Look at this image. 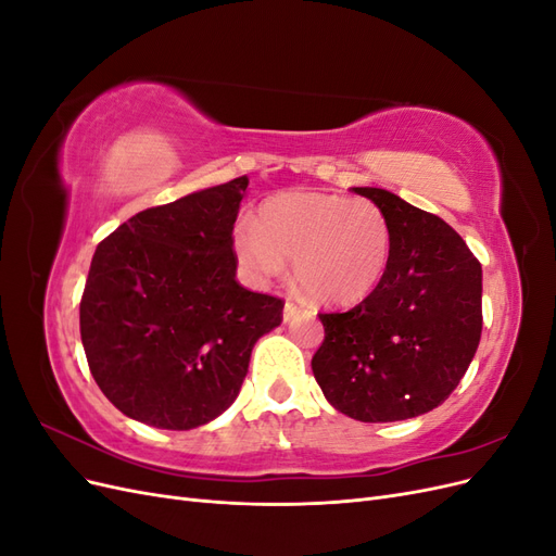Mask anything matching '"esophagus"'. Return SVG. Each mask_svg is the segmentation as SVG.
Wrapping results in <instances>:
<instances>
[{
    "instance_id": "1",
    "label": "esophagus",
    "mask_w": 556,
    "mask_h": 556,
    "mask_svg": "<svg viewBox=\"0 0 556 556\" xmlns=\"http://www.w3.org/2000/svg\"><path fill=\"white\" fill-rule=\"evenodd\" d=\"M299 313H301V308L296 304H292V301H288V304H285V308H282V319H285V323H292V319Z\"/></svg>"
}]
</instances>
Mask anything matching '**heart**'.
<instances>
[{
    "label": "heart",
    "mask_w": 556,
    "mask_h": 556,
    "mask_svg": "<svg viewBox=\"0 0 556 556\" xmlns=\"http://www.w3.org/2000/svg\"><path fill=\"white\" fill-rule=\"evenodd\" d=\"M233 255L257 285L292 260L296 282L317 304L355 306L390 266L392 229L374 201L294 190L266 199L255 223L237 225Z\"/></svg>",
    "instance_id": "obj_1"
}]
</instances>
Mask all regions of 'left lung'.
<instances>
[{
    "label": "left lung",
    "mask_w": 556,
    "mask_h": 556,
    "mask_svg": "<svg viewBox=\"0 0 556 556\" xmlns=\"http://www.w3.org/2000/svg\"><path fill=\"white\" fill-rule=\"evenodd\" d=\"M352 190L390 223V266L352 311L319 313L325 341L311 366L339 413L359 422H399L441 406L473 362L482 266L439 215L380 188Z\"/></svg>",
    "instance_id": "8db88e82"
}]
</instances>
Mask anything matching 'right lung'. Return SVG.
Masks as SVG:
<instances>
[{"label":"right lung","instance_id":"obj_1","mask_svg":"<svg viewBox=\"0 0 556 556\" xmlns=\"http://www.w3.org/2000/svg\"><path fill=\"white\" fill-rule=\"evenodd\" d=\"M248 176L146 208L97 245L80 341L99 390L137 422L188 431L239 396L282 301L237 280L233 223Z\"/></svg>","mask_w":556,"mask_h":556}]
</instances>
